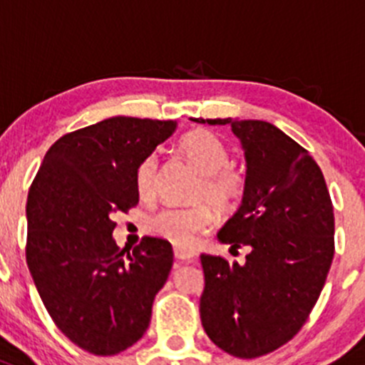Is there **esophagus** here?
I'll use <instances>...</instances> for the list:
<instances>
[{
  "label": "esophagus",
  "mask_w": 365,
  "mask_h": 365,
  "mask_svg": "<svg viewBox=\"0 0 365 365\" xmlns=\"http://www.w3.org/2000/svg\"><path fill=\"white\" fill-rule=\"evenodd\" d=\"M196 251L189 250V247H182V246H175V257L178 260H192L196 258Z\"/></svg>",
  "instance_id": "1"
}]
</instances>
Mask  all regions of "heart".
Returning <instances> with one entry per match:
<instances>
[{"label":"heart","instance_id":"1","mask_svg":"<svg viewBox=\"0 0 365 365\" xmlns=\"http://www.w3.org/2000/svg\"><path fill=\"white\" fill-rule=\"evenodd\" d=\"M178 151L201 173L192 196L200 203L185 208H162L146 219V230L175 246L189 247L214 222L210 204L219 214H230L242 203L247 176L235 164H230L225 143L208 130L196 128L187 132L178 140ZM135 189L143 201H151L157 196L158 158L155 155L137 165Z\"/></svg>","mask_w":365,"mask_h":365}]
</instances>
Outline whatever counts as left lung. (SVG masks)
Segmentation results:
<instances>
[{
  "mask_svg": "<svg viewBox=\"0 0 365 365\" xmlns=\"http://www.w3.org/2000/svg\"><path fill=\"white\" fill-rule=\"evenodd\" d=\"M207 123L232 125L242 143L246 196L217 237L251 253L244 265L201 255V324L222 351L257 359L294 339L319 299L335 253L334 205L312 155L277 126Z\"/></svg>",
  "mask_w": 365,
  "mask_h": 365,
  "instance_id": "left-lung-1",
  "label": "left lung"
}]
</instances>
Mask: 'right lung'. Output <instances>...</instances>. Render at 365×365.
Here are the masks:
<instances>
[{
    "mask_svg": "<svg viewBox=\"0 0 365 365\" xmlns=\"http://www.w3.org/2000/svg\"><path fill=\"white\" fill-rule=\"evenodd\" d=\"M175 132L173 121L110 118L60 137L26 201V264L53 323L100 356L135 344L173 267L165 239L115 244V212L137 207V165Z\"/></svg>",
    "mask_w": 365,
    "mask_h": 365,
    "instance_id": "add662e5",
    "label": "right lung"
}]
</instances>
